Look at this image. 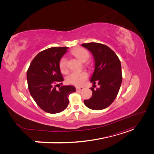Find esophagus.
I'll use <instances>...</instances> for the list:
<instances>
[{"mask_svg":"<svg viewBox=\"0 0 154 154\" xmlns=\"http://www.w3.org/2000/svg\"><path fill=\"white\" fill-rule=\"evenodd\" d=\"M76 88L77 91H81L83 90V87H77Z\"/></svg>","mask_w":154,"mask_h":154,"instance_id":"1","label":"esophagus"}]
</instances>
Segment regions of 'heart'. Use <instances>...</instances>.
<instances>
[{
  "instance_id": "b5f03b06",
  "label": "heart",
  "mask_w": 154,
  "mask_h": 154,
  "mask_svg": "<svg viewBox=\"0 0 154 154\" xmlns=\"http://www.w3.org/2000/svg\"><path fill=\"white\" fill-rule=\"evenodd\" d=\"M71 53L77 58L80 61L85 62L89 58V53L88 51L82 48H77L72 51ZM60 71L66 73L67 71V60L66 58H62L59 63ZM87 78V74L85 72H72L70 73L66 78V82L69 84L74 85L76 86H80Z\"/></svg>"
}]
</instances>
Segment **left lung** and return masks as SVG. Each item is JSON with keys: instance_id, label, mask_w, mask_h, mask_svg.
Here are the masks:
<instances>
[{"instance_id": "obj_1", "label": "left lung", "mask_w": 154, "mask_h": 154, "mask_svg": "<svg viewBox=\"0 0 154 154\" xmlns=\"http://www.w3.org/2000/svg\"><path fill=\"white\" fill-rule=\"evenodd\" d=\"M82 46L90 51L94 60V71L90 81L93 84L97 82L100 85L95 90L91 87L92 96L84 100V103L92 110L106 109L116 99L122 85L120 60L114 51L104 44L91 42Z\"/></svg>"}]
</instances>
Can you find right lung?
I'll return each mask as SVG.
<instances>
[{"label": "right lung", "instance_id": "right-lung-1", "mask_svg": "<svg viewBox=\"0 0 154 154\" xmlns=\"http://www.w3.org/2000/svg\"><path fill=\"white\" fill-rule=\"evenodd\" d=\"M67 49L51 48L42 51L32 60L27 72L32 97L42 109L49 114L59 113L66 109L69 104L68 95L76 91L72 85L62 86L58 90L54 86L56 83L63 81L59 63Z\"/></svg>", "mask_w": 154, "mask_h": 154}]
</instances>
